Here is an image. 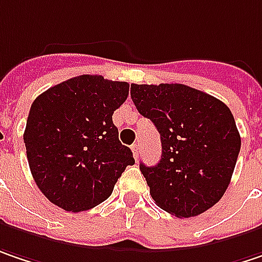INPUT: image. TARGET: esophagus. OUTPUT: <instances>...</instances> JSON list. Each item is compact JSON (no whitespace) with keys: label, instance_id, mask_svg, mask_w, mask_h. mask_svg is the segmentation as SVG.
<instances>
[{"label":"esophagus","instance_id":"1","mask_svg":"<svg viewBox=\"0 0 262 262\" xmlns=\"http://www.w3.org/2000/svg\"><path fill=\"white\" fill-rule=\"evenodd\" d=\"M132 152H133V157L138 160V157H139V154H141V148H139L138 144H133V145H132Z\"/></svg>","mask_w":262,"mask_h":262}]
</instances>
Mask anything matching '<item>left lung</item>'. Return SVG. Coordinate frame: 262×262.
<instances>
[{
    "mask_svg": "<svg viewBox=\"0 0 262 262\" xmlns=\"http://www.w3.org/2000/svg\"><path fill=\"white\" fill-rule=\"evenodd\" d=\"M130 96L162 138L160 162L139 164L152 200L178 218L206 212L224 195L240 151L230 108L185 84H132Z\"/></svg>",
    "mask_w": 262,
    "mask_h": 262,
    "instance_id": "1",
    "label": "left lung"
}]
</instances>
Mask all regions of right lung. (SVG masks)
<instances>
[{
    "label": "right lung",
    "instance_id": "1",
    "mask_svg": "<svg viewBox=\"0 0 262 262\" xmlns=\"http://www.w3.org/2000/svg\"><path fill=\"white\" fill-rule=\"evenodd\" d=\"M127 96L126 81L80 75L32 102L24 133L26 157L35 184L53 205L67 212L95 208L135 164L113 123Z\"/></svg>",
    "mask_w": 262,
    "mask_h": 262
}]
</instances>
